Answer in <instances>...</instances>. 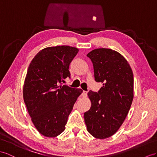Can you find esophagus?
Returning a JSON list of instances; mask_svg holds the SVG:
<instances>
[{
  "instance_id": "1",
  "label": "esophagus",
  "mask_w": 157,
  "mask_h": 157,
  "mask_svg": "<svg viewBox=\"0 0 157 157\" xmlns=\"http://www.w3.org/2000/svg\"><path fill=\"white\" fill-rule=\"evenodd\" d=\"M87 95V91H83L82 92V97H86Z\"/></svg>"
}]
</instances>
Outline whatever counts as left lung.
Segmentation results:
<instances>
[{
  "label": "left lung",
  "mask_w": 157,
  "mask_h": 157,
  "mask_svg": "<svg viewBox=\"0 0 157 157\" xmlns=\"http://www.w3.org/2000/svg\"><path fill=\"white\" fill-rule=\"evenodd\" d=\"M94 65L95 80L103 83L98 92L90 90V109L84 113L87 129L95 138L114 135L121 126L133 99V74L123 56L108 48L88 53Z\"/></svg>",
  "instance_id": "8db88e82"
}]
</instances>
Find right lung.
I'll return each mask as SVG.
<instances>
[{"label":"right lung","mask_w":157,"mask_h":157,"mask_svg":"<svg viewBox=\"0 0 157 157\" xmlns=\"http://www.w3.org/2000/svg\"><path fill=\"white\" fill-rule=\"evenodd\" d=\"M78 51L68 46L46 48L28 68L24 101L35 127L47 137H55L65 130L68 116L83 91L62 84L70 78V64Z\"/></svg>","instance_id":"obj_1"}]
</instances>
